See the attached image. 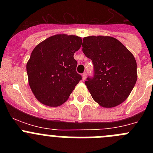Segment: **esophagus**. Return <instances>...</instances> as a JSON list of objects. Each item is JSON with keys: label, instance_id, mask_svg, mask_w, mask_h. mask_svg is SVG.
<instances>
[{"label": "esophagus", "instance_id": "1", "mask_svg": "<svg viewBox=\"0 0 153 153\" xmlns=\"http://www.w3.org/2000/svg\"><path fill=\"white\" fill-rule=\"evenodd\" d=\"M86 72H84V73L82 74V80H83V81H84V80L86 79Z\"/></svg>", "mask_w": 153, "mask_h": 153}]
</instances>
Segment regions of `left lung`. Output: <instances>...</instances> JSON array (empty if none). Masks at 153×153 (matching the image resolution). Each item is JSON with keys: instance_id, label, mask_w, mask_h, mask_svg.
I'll return each mask as SVG.
<instances>
[{"instance_id": "1", "label": "left lung", "mask_w": 153, "mask_h": 153, "mask_svg": "<svg viewBox=\"0 0 153 153\" xmlns=\"http://www.w3.org/2000/svg\"><path fill=\"white\" fill-rule=\"evenodd\" d=\"M82 47L83 52L94 65V77L85 81L94 101L104 108L122 104L138 78L136 61L132 52L110 36L85 37Z\"/></svg>"}]
</instances>
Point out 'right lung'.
Here are the masks:
<instances>
[{"mask_svg": "<svg viewBox=\"0 0 153 153\" xmlns=\"http://www.w3.org/2000/svg\"><path fill=\"white\" fill-rule=\"evenodd\" d=\"M82 44L76 35L58 34L38 44L27 64L29 84L41 104L58 106L65 103L81 80L74 53Z\"/></svg>", "mask_w": 153, "mask_h": 153, "instance_id": "right-lung-1", "label": "right lung"}]
</instances>
